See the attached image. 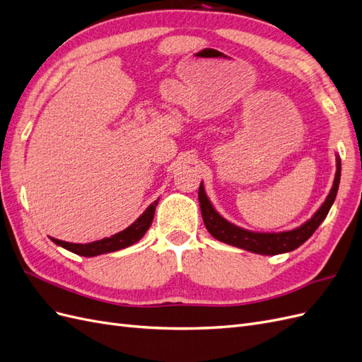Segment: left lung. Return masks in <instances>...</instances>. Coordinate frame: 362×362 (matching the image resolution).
Returning <instances> with one entry per match:
<instances>
[{
  "label": "left lung",
  "mask_w": 362,
  "mask_h": 362,
  "mask_svg": "<svg viewBox=\"0 0 362 362\" xmlns=\"http://www.w3.org/2000/svg\"><path fill=\"white\" fill-rule=\"evenodd\" d=\"M339 177H341V161H339V157H337V172H335L332 189L329 194L326 196L322 206L315 211V214L310 218V221H306L303 225L291 229V231H282V233H254V231H247V229L240 228L231 222H228L226 218H223L214 210V206L211 205L210 199H208V196L205 193L204 184L201 182L198 198L201 204V213H202L205 228L208 229V233L218 240V242H223L226 245L254 252V254L278 255V254H286V252H291L294 249H298L300 245H303L325 221V217L327 216V213H329L331 206L335 201L338 185H339Z\"/></svg>",
  "instance_id": "left-lung-1"
}]
</instances>
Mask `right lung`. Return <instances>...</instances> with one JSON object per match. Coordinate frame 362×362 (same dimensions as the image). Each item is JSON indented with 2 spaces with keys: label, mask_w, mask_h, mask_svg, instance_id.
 I'll return each instance as SVG.
<instances>
[{
  "label": "right lung",
  "mask_w": 362,
  "mask_h": 362,
  "mask_svg": "<svg viewBox=\"0 0 362 362\" xmlns=\"http://www.w3.org/2000/svg\"><path fill=\"white\" fill-rule=\"evenodd\" d=\"M158 205V199L152 202L145 213L141 214L134 223H131L128 228H125L124 231H120L112 237H105L101 240H96V242L92 243H68L63 242V240L59 238H52L49 237L54 243L57 246H62L64 249H68L76 255L81 257H96V255H103L107 254V252H116L120 249H125L131 245L137 243L139 240L146 234V231L149 229L152 218H154L156 214V206Z\"/></svg>",
  "instance_id": "1"
}]
</instances>
